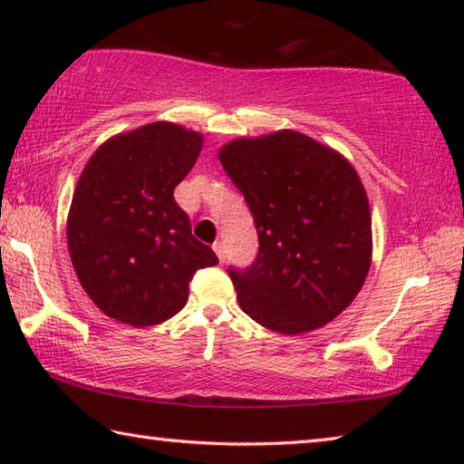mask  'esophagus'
<instances>
[{
  "mask_svg": "<svg viewBox=\"0 0 464 464\" xmlns=\"http://www.w3.org/2000/svg\"><path fill=\"white\" fill-rule=\"evenodd\" d=\"M213 249H215V254L218 256V260H221V262L227 260V249H225V243L223 241H215L213 243Z\"/></svg>",
  "mask_w": 464,
  "mask_h": 464,
  "instance_id": "34e87169",
  "label": "esophagus"
}]
</instances>
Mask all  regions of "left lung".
I'll return each instance as SVG.
<instances>
[{
	"label": "left lung",
	"mask_w": 464,
	"mask_h": 464,
	"mask_svg": "<svg viewBox=\"0 0 464 464\" xmlns=\"http://www.w3.org/2000/svg\"><path fill=\"white\" fill-rule=\"evenodd\" d=\"M257 229L256 260L229 266L243 313L285 335L325 325L354 301L372 256L364 186L334 149L296 130L218 151Z\"/></svg>",
	"instance_id": "obj_1"
}]
</instances>
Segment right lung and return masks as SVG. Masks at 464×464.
<instances>
[{"mask_svg": "<svg viewBox=\"0 0 464 464\" xmlns=\"http://www.w3.org/2000/svg\"><path fill=\"white\" fill-rule=\"evenodd\" d=\"M200 149L198 132L153 122L110 139L82 171L67 221L69 256L108 317L161 324L184 309L194 274L218 264L174 198Z\"/></svg>", "mask_w": 464, "mask_h": 464, "instance_id": "1", "label": "right lung"}]
</instances>
